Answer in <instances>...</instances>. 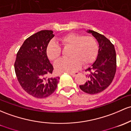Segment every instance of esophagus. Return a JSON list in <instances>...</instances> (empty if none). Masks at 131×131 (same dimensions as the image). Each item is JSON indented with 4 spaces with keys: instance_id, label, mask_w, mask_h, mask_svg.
<instances>
[{
    "instance_id": "esophagus-1",
    "label": "esophagus",
    "mask_w": 131,
    "mask_h": 131,
    "mask_svg": "<svg viewBox=\"0 0 131 131\" xmlns=\"http://www.w3.org/2000/svg\"><path fill=\"white\" fill-rule=\"evenodd\" d=\"M69 74H70V75L71 76V77H76V76H77L78 74V73L76 72V73H69Z\"/></svg>"
}]
</instances>
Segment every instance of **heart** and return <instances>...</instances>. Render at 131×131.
<instances>
[{
    "instance_id": "b5f03b06",
    "label": "heart",
    "mask_w": 131,
    "mask_h": 131,
    "mask_svg": "<svg viewBox=\"0 0 131 131\" xmlns=\"http://www.w3.org/2000/svg\"><path fill=\"white\" fill-rule=\"evenodd\" d=\"M64 48H71L70 58H63L54 64L55 70L58 73L74 72L80 67L81 63L84 65L91 64L95 60L98 53V45L93 37L78 34H69L60 39ZM61 49L54 41H51L47 48V54L51 61L60 58Z\"/></svg>"
}]
</instances>
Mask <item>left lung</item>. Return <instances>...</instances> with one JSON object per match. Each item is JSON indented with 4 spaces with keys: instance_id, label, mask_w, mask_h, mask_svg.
<instances>
[{
    "instance_id": "8db88e82",
    "label": "left lung",
    "mask_w": 131,
    "mask_h": 131,
    "mask_svg": "<svg viewBox=\"0 0 131 131\" xmlns=\"http://www.w3.org/2000/svg\"><path fill=\"white\" fill-rule=\"evenodd\" d=\"M98 43V53L95 61L86 70L88 81L80 89L84 93L94 94L107 88L114 79L116 70V54L114 45L104 35L89 30Z\"/></svg>"
}]
</instances>
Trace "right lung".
Segmentation results:
<instances>
[{
    "mask_svg": "<svg viewBox=\"0 0 131 131\" xmlns=\"http://www.w3.org/2000/svg\"><path fill=\"white\" fill-rule=\"evenodd\" d=\"M54 35L52 30H41L24 42L14 64L20 84L30 95L45 98L55 91L59 77L47 78L53 70L47 54V48Z\"/></svg>",
    "mask_w": 131,
    "mask_h": 131,
    "instance_id": "obj_1",
    "label": "right lung"
}]
</instances>
